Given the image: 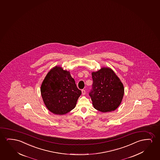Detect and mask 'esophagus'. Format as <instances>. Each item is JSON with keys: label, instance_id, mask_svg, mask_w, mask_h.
I'll return each instance as SVG.
<instances>
[{"label": "esophagus", "instance_id": "1", "mask_svg": "<svg viewBox=\"0 0 160 160\" xmlns=\"http://www.w3.org/2000/svg\"><path fill=\"white\" fill-rule=\"evenodd\" d=\"M82 94L83 95L86 94V90H83H83H82Z\"/></svg>", "mask_w": 160, "mask_h": 160}]
</instances>
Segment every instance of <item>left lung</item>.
Wrapping results in <instances>:
<instances>
[{
  "instance_id": "8db88e82",
  "label": "left lung",
  "mask_w": 160,
  "mask_h": 160,
  "mask_svg": "<svg viewBox=\"0 0 160 160\" xmlns=\"http://www.w3.org/2000/svg\"><path fill=\"white\" fill-rule=\"evenodd\" d=\"M92 90L89 93L92 105L102 112L115 111L121 103L123 84L111 68L103 67L92 72Z\"/></svg>"
}]
</instances>
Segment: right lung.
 Returning <instances> with one entry per match:
<instances>
[{
	"label": "right lung",
	"instance_id": "1",
	"mask_svg": "<svg viewBox=\"0 0 160 160\" xmlns=\"http://www.w3.org/2000/svg\"><path fill=\"white\" fill-rule=\"evenodd\" d=\"M41 92L47 108L59 115L73 110L82 93L70 71L60 66H55L48 72L41 85Z\"/></svg>",
	"mask_w": 160,
	"mask_h": 160
}]
</instances>
